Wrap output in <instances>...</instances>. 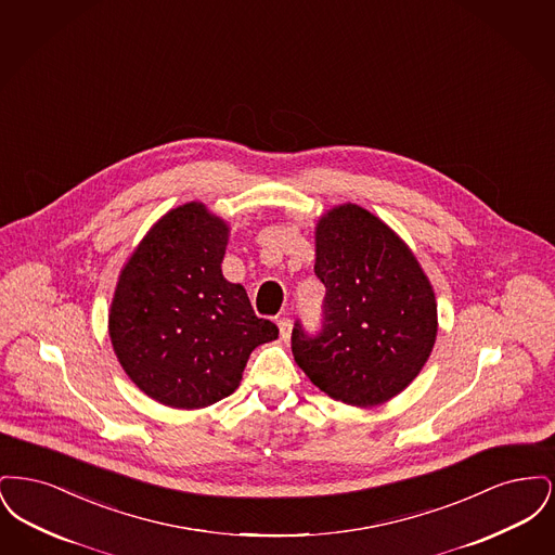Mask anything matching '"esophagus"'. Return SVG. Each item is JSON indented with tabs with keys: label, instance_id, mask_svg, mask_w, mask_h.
I'll list each match as a JSON object with an SVG mask.
<instances>
[{
	"label": "esophagus",
	"instance_id": "34e87169",
	"mask_svg": "<svg viewBox=\"0 0 555 555\" xmlns=\"http://www.w3.org/2000/svg\"><path fill=\"white\" fill-rule=\"evenodd\" d=\"M279 331H281V339H283V341H287L291 337L289 318H281V320H279Z\"/></svg>",
	"mask_w": 555,
	"mask_h": 555
}]
</instances>
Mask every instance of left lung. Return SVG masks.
Returning <instances> with one entry per match:
<instances>
[{
  "mask_svg": "<svg viewBox=\"0 0 555 555\" xmlns=\"http://www.w3.org/2000/svg\"><path fill=\"white\" fill-rule=\"evenodd\" d=\"M326 287L322 328L291 333L295 362L320 391L349 405H378L423 370L437 337L435 293L418 260L369 210L345 204L317 229Z\"/></svg>",
  "mask_w": 555,
  "mask_h": 555,
  "instance_id": "obj_1",
  "label": "left lung"
}]
</instances>
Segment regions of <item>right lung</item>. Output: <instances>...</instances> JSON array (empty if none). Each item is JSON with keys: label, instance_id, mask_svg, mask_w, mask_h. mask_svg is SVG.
Returning a JSON list of instances; mask_svg holds the SVG:
<instances>
[{"label": "right lung", "instance_id": "1", "mask_svg": "<svg viewBox=\"0 0 555 555\" xmlns=\"http://www.w3.org/2000/svg\"><path fill=\"white\" fill-rule=\"evenodd\" d=\"M229 227L202 204L168 211L125 266L109 339L132 383L164 405L206 408L238 387L249 353L279 337L222 276Z\"/></svg>", "mask_w": 555, "mask_h": 555}]
</instances>
